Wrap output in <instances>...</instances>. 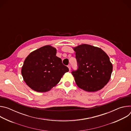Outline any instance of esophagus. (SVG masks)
<instances>
[{"label": "esophagus", "instance_id": "34e87169", "mask_svg": "<svg viewBox=\"0 0 131 131\" xmlns=\"http://www.w3.org/2000/svg\"><path fill=\"white\" fill-rule=\"evenodd\" d=\"M67 66H68V68H69V70H70V69H71V66H70V65H68Z\"/></svg>", "mask_w": 131, "mask_h": 131}]
</instances>
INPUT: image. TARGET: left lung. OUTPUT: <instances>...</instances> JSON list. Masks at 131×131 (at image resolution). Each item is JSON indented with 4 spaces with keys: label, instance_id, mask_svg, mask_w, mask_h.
I'll return each mask as SVG.
<instances>
[{
    "label": "left lung",
    "instance_id": "1",
    "mask_svg": "<svg viewBox=\"0 0 131 131\" xmlns=\"http://www.w3.org/2000/svg\"><path fill=\"white\" fill-rule=\"evenodd\" d=\"M77 69L71 71L77 85L88 92L102 89L109 81L113 65L101 48L83 44L74 48Z\"/></svg>",
    "mask_w": 131,
    "mask_h": 131
}]
</instances>
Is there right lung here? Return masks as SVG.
<instances>
[{"label":"right lung","mask_w":131,"mask_h":131,"mask_svg":"<svg viewBox=\"0 0 131 131\" xmlns=\"http://www.w3.org/2000/svg\"><path fill=\"white\" fill-rule=\"evenodd\" d=\"M56 54V49L47 45L32 52L26 58L21 72L31 89L39 92L48 91L69 71Z\"/></svg>","instance_id":"obj_1"}]
</instances>
